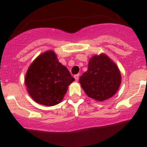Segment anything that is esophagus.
Segmentation results:
<instances>
[{
  "label": "esophagus",
  "instance_id": "1",
  "mask_svg": "<svg viewBox=\"0 0 147 147\" xmlns=\"http://www.w3.org/2000/svg\"><path fill=\"white\" fill-rule=\"evenodd\" d=\"M74 78L75 80H76V81H78V80H79V78H80V74H76L74 76Z\"/></svg>",
  "mask_w": 147,
  "mask_h": 147
}]
</instances>
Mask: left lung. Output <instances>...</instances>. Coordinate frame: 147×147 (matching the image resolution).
Listing matches in <instances>:
<instances>
[{"mask_svg": "<svg viewBox=\"0 0 147 147\" xmlns=\"http://www.w3.org/2000/svg\"><path fill=\"white\" fill-rule=\"evenodd\" d=\"M121 77L117 65L105 54L93 56L88 71L80 76V83L90 98L105 101L115 95Z\"/></svg>", "mask_w": 147, "mask_h": 147, "instance_id": "1", "label": "left lung"}]
</instances>
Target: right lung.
Returning a JSON list of instances; mask_svg holds the SVG:
<instances>
[{
  "instance_id": "right-lung-1",
  "label": "right lung",
  "mask_w": 147,
  "mask_h": 147,
  "mask_svg": "<svg viewBox=\"0 0 147 147\" xmlns=\"http://www.w3.org/2000/svg\"><path fill=\"white\" fill-rule=\"evenodd\" d=\"M68 70L59 62L53 51L38 56L28 67L25 85L34 101L45 106L61 102L68 85L74 81Z\"/></svg>"
}]
</instances>
